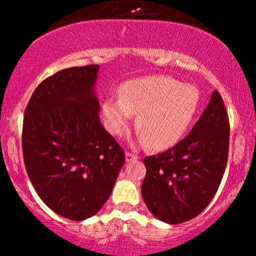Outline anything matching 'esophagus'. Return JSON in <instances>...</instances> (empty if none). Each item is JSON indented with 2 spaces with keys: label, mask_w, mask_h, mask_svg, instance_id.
Listing matches in <instances>:
<instances>
[{
  "label": "esophagus",
  "mask_w": 256,
  "mask_h": 256,
  "mask_svg": "<svg viewBox=\"0 0 256 256\" xmlns=\"http://www.w3.org/2000/svg\"><path fill=\"white\" fill-rule=\"evenodd\" d=\"M125 157H126V161H128V162L135 161V160H138V157L136 156L135 154H132V152H130V151H126Z\"/></svg>",
  "instance_id": "esophagus-1"
}]
</instances>
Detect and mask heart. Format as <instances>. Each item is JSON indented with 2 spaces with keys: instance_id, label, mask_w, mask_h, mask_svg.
<instances>
[{
  "instance_id": "heart-1",
  "label": "heart",
  "mask_w": 256,
  "mask_h": 256,
  "mask_svg": "<svg viewBox=\"0 0 256 256\" xmlns=\"http://www.w3.org/2000/svg\"><path fill=\"white\" fill-rule=\"evenodd\" d=\"M200 102V92L193 85L180 84L167 76H144L130 80L120 96L110 95L102 104L108 130L122 136L138 114V140L154 150L172 146L184 135Z\"/></svg>"
}]
</instances>
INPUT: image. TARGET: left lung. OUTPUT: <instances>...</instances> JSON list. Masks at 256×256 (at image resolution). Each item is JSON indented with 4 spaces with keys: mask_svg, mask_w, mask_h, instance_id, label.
Listing matches in <instances>:
<instances>
[{
    "mask_svg": "<svg viewBox=\"0 0 256 256\" xmlns=\"http://www.w3.org/2000/svg\"><path fill=\"white\" fill-rule=\"evenodd\" d=\"M229 118L213 92L190 132L162 154L144 158L142 198L160 220L180 224L202 213L218 190L229 152Z\"/></svg>",
    "mask_w": 256,
    "mask_h": 256,
    "instance_id": "left-lung-1",
    "label": "left lung"
}]
</instances>
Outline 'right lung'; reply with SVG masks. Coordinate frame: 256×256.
<instances>
[{
	"mask_svg": "<svg viewBox=\"0 0 256 256\" xmlns=\"http://www.w3.org/2000/svg\"><path fill=\"white\" fill-rule=\"evenodd\" d=\"M98 70L90 64L48 76L33 92L23 118L28 177L47 207L70 220L102 209L125 164L122 147L100 122Z\"/></svg>",
	"mask_w": 256,
	"mask_h": 256,
	"instance_id": "obj_1",
	"label": "right lung"
}]
</instances>
